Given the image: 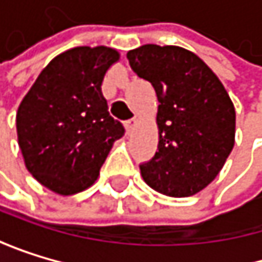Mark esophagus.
Listing matches in <instances>:
<instances>
[{"instance_id": "34e87169", "label": "esophagus", "mask_w": 262, "mask_h": 262, "mask_svg": "<svg viewBox=\"0 0 262 262\" xmlns=\"http://www.w3.org/2000/svg\"><path fill=\"white\" fill-rule=\"evenodd\" d=\"M137 124H138V119H137V118H134V119L127 121V122H125V128H127V132H132V130L137 127Z\"/></svg>"}]
</instances>
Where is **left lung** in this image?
Returning a JSON list of instances; mask_svg holds the SVG:
<instances>
[{"mask_svg":"<svg viewBox=\"0 0 262 262\" xmlns=\"http://www.w3.org/2000/svg\"><path fill=\"white\" fill-rule=\"evenodd\" d=\"M134 72L159 99V146L140 165L144 182L184 198L212 182L234 146L236 112L225 86L195 53L176 45H141L127 53Z\"/></svg>","mask_w":262,"mask_h":262,"instance_id":"1","label":"left lung"}]
</instances>
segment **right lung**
<instances>
[{
	"instance_id": "1",
	"label": "right lung",
	"mask_w": 262,
	"mask_h": 262,
	"mask_svg": "<svg viewBox=\"0 0 262 262\" xmlns=\"http://www.w3.org/2000/svg\"><path fill=\"white\" fill-rule=\"evenodd\" d=\"M119 61L110 47H75L47 64L17 112L26 169L67 196L91 187L124 127L102 94L106 70Z\"/></svg>"
}]
</instances>
